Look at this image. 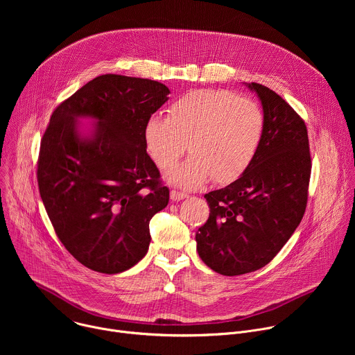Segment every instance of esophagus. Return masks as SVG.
Listing matches in <instances>:
<instances>
[{"instance_id": "esophagus-1", "label": "esophagus", "mask_w": 355, "mask_h": 355, "mask_svg": "<svg viewBox=\"0 0 355 355\" xmlns=\"http://www.w3.org/2000/svg\"><path fill=\"white\" fill-rule=\"evenodd\" d=\"M188 195L185 193V192H181V191H175V189H173L171 192H170V198H171V200H181V199H184V198H187Z\"/></svg>"}]
</instances>
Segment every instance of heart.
<instances>
[{"label": "heart", "mask_w": 355, "mask_h": 355, "mask_svg": "<svg viewBox=\"0 0 355 355\" xmlns=\"http://www.w3.org/2000/svg\"><path fill=\"white\" fill-rule=\"evenodd\" d=\"M263 129V111L252 99L227 89H198L174 101L168 118L150 116L143 139L162 170L173 167L188 142L193 155L167 180L193 189L211 177L219 184L239 178L257 153Z\"/></svg>", "instance_id": "1"}]
</instances>
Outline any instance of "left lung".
I'll return each instance as SVG.
<instances>
[{"label":"left lung","mask_w":355,"mask_h":355,"mask_svg":"<svg viewBox=\"0 0 355 355\" xmlns=\"http://www.w3.org/2000/svg\"><path fill=\"white\" fill-rule=\"evenodd\" d=\"M247 85L263 105L260 146L239 180L205 193L211 214L195 234L202 261L229 277L260 270L278 254L305 214L312 171L303 119L268 87Z\"/></svg>","instance_id":"8db88e82"}]
</instances>
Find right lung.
I'll use <instances>...</instances> for the list:
<instances>
[{"label":"right lung","instance_id":"obj_1","mask_svg":"<svg viewBox=\"0 0 355 355\" xmlns=\"http://www.w3.org/2000/svg\"><path fill=\"white\" fill-rule=\"evenodd\" d=\"M153 80L98 76L53 111L37 159V185L53 229L87 268L118 274L148 250V223L168 204L170 191L146 151L147 119L168 99ZM78 117L97 126L89 138Z\"/></svg>","mask_w":355,"mask_h":355}]
</instances>
